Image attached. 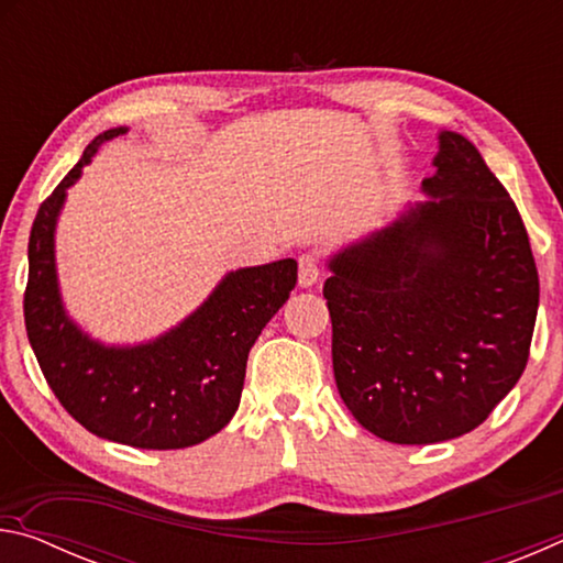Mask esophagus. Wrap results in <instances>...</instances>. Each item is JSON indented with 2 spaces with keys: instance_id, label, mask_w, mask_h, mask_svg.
<instances>
[{
  "instance_id": "esophagus-1",
  "label": "esophagus",
  "mask_w": 563,
  "mask_h": 563,
  "mask_svg": "<svg viewBox=\"0 0 563 563\" xmlns=\"http://www.w3.org/2000/svg\"><path fill=\"white\" fill-rule=\"evenodd\" d=\"M320 280V268L316 255H300L298 258V283L300 288H312Z\"/></svg>"
}]
</instances>
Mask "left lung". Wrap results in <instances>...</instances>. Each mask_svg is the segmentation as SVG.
I'll use <instances>...</instances> for the list:
<instances>
[{
	"mask_svg": "<svg viewBox=\"0 0 563 563\" xmlns=\"http://www.w3.org/2000/svg\"><path fill=\"white\" fill-rule=\"evenodd\" d=\"M424 201L328 258L332 369L367 432L434 444L479 427L527 367L539 275L517 206L440 131Z\"/></svg>",
	"mask_w": 563,
	"mask_h": 563,
	"instance_id": "left-lung-1",
	"label": "left lung"
}]
</instances>
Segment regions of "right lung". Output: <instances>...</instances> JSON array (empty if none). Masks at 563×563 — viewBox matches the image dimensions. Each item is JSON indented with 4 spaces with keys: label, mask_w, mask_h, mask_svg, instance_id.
<instances>
[{
    "label": "right lung",
    "mask_w": 563,
    "mask_h": 563,
    "mask_svg": "<svg viewBox=\"0 0 563 563\" xmlns=\"http://www.w3.org/2000/svg\"><path fill=\"white\" fill-rule=\"evenodd\" d=\"M126 131L99 133L40 206L30 235L26 335L52 393L91 434L139 450H184L231 422L241 405L247 352L290 298L298 263L283 258L225 273L190 316L154 340L109 345L84 332L62 298L56 223L84 166L101 144Z\"/></svg>",
    "instance_id": "1"
}]
</instances>
